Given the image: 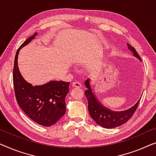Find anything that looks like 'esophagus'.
<instances>
[{
    "instance_id": "esophagus-1",
    "label": "esophagus",
    "mask_w": 156,
    "mask_h": 156,
    "mask_svg": "<svg viewBox=\"0 0 156 156\" xmlns=\"http://www.w3.org/2000/svg\"><path fill=\"white\" fill-rule=\"evenodd\" d=\"M82 86V84L79 82H74L72 83V87H80Z\"/></svg>"
}]
</instances>
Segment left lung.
Here are the masks:
<instances>
[{
  "label": "left lung",
  "instance_id": "left-lung-1",
  "mask_svg": "<svg viewBox=\"0 0 156 156\" xmlns=\"http://www.w3.org/2000/svg\"><path fill=\"white\" fill-rule=\"evenodd\" d=\"M127 46H128V49L133 52V55L141 61V57L136 51L135 48L131 47L129 44H127ZM85 85H86L87 90L85 91V95L86 96L87 102H88L87 107H88L90 115L94 119V121L103 128H115V127L119 126L126 123L132 117L139 104L140 100L138 101L134 106L127 110L122 112L112 111L103 106L95 97L91 90L90 85L89 79L85 81Z\"/></svg>",
  "mask_w": 156,
  "mask_h": 156
}]
</instances>
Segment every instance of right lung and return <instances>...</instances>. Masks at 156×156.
Masks as SVG:
<instances>
[{
    "mask_svg": "<svg viewBox=\"0 0 156 156\" xmlns=\"http://www.w3.org/2000/svg\"><path fill=\"white\" fill-rule=\"evenodd\" d=\"M37 34L30 37L17 49L13 67V86L17 104L25 115L39 125L50 126L65 115V98L69 92V83L52 80L45 85L33 86L21 76L17 66L19 51Z\"/></svg>",
    "mask_w": 156,
    "mask_h": 156,
    "instance_id": "add662e5",
    "label": "right lung"
}]
</instances>
